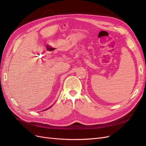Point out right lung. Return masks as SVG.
<instances>
[{"label":"right lung","mask_w":146,"mask_h":146,"mask_svg":"<svg viewBox=\"0 0 146 146\" xmlns=\"http://www.w3.org/2000/svg\"><path fill=\"white\" fill-rule=\"evenodd\" d=\"M49 108H50V107ZM48 108H47V109H48ZM47 109H46V110H47Z\"/></svg>","instance_id":"add662e5"}]
</instances>
